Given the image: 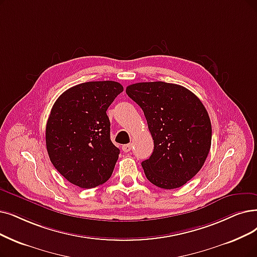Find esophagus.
<instances>
[{
    "label": "esophagus",
    "mask_w": 257,
    "mask_h": 257,
    "mask_svg": "<svg viewBox=\"0 0 257 257\" xmlns=\"http://www.w3.org/2000/svg\"><path fill=\"white\" fill-rule=\"evenodd\" d=\"M132 149H133V145H131V143H128V145L122 146V151L124 152V153H128V152H131V151H132Z\"/></svg>",
    "instance_id": "esophagus-1"
}]
</instances>
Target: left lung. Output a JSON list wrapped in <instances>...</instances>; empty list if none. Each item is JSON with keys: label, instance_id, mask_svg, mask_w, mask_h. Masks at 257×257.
<instances>
[{"label": "left lung", "instance_id": "left-lung-1", "mask_svg": "<svg viewBox=\"0 0 257 257\" xmlns=\"http://www.w3.org/2000/svg\"><path fill=\"white\" fill-rule=\"evenodd\" d=\"M142 108L154 140L151 157L141 162L147 178L161 189H176L202 168L211 148L212 126L202 102L192 91L166 82L126 87Z\"/></svg>", "mask_w": 257, "mask_h": 257}]
</instances>
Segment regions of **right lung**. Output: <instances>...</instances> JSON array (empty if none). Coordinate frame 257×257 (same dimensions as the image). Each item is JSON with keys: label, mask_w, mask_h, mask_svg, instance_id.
Listing matches in <instances>:
<instances>
[{"label": "right lung", "mask_w": 257, "mask_h": 257, "mask_svg": "<svg viewBox=\"0 0 257 257\" xmlns=\"http://www.w3.org/2000/svg\"><path fill=\"white\" fill-rule=\"evenodd\" d=\"M123 91L115 81L85 82L65 90L46 124L49 159L66 180L82 189L106 182L120 150L110 140L108 106Z\"/></svg>", "instance_id": "add662e5"}]
</instances>
